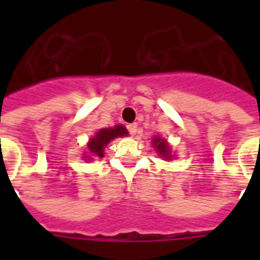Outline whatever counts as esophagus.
<instances>
[{
    "instance_id": "obj_1",
    "label": "esophagus",
    "mask_w": 260,
    "mask_h": 260,
    "mask_svg": "<svg viewBox=\"0 0 260 260\" xmlns=\"http://www.w3.org/2000/svg\"><path fill=\"white\" fill-rule=\"evenodd\" d=\"M126 128H128V131H129L131 135L134 136L136 134V131H138V125H136V124H129V125H128V126H126Z\"/></svg>"
}]
</instances>
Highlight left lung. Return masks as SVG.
Returning a JSON list of instances; mask_svg holds the SVG:
<instances>
[{"mask_svg": "<svg viewBox=\"0 0 260 260\" xmlns=\"http://www.w3.org/2000/svg\"><path fill=\"white\" fill-rule=\"evenodd\" d=\"M153 147L156 149V152L158 153V156L167 158V160L171 158V149H170L169 143H167L166 139H163V138H158V136L153 138Z\"/></svg>", "mask_w": 260, "mask_h": 260, "instance_id": "1", "label": "left lung"}]
</instances>
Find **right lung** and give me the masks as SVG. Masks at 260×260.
I'll return each instance as SVG.
<instances>
[{"mask_svg":"<svg viewBox=\"0 0 260 260\" xmlns=\"http://www.w3.org/2000/svg\"><path fill=\"white\" fill-rule=\"evenodd\" d=\"M128 135V131L122 125H115L114 128H103L91 138L87 143L89 154L93 157H103L104 156V147L115 138Z\"/></svg>","mask_w":260,"mask_h":260,"instance_id":"obj_1","label":"right lung"}]
</instances>
